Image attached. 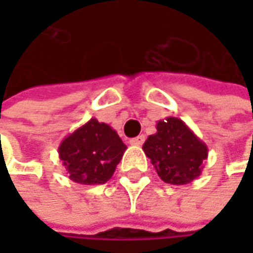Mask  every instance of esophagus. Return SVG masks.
Returning a JSON list of instances; mask_svg holds the SVG:
<instances>
[{
  "mask_svg": "<svg viewBox=\"0 0 253 253\" xmlns=\"http://www.w3.org/2000/svg\"><path fill=\"white\" fill-rule=\"evenodd\" d=\"M143 142H145V136H143V134H139V136L130 139V143H131V145H136V146H140Z\"/></svg>",
  "mask_w": 253,
  "mask_h": 253,
  "instance_id": "esophagus-1",
  "label": "esophagus"
}]
</instances>
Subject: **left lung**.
<instances>
[{"mask_svg": "<svg viewBox=\"0 0 253 253\" xmlns=\"http://www.w3.org/2000/svg\"><path fill=\"white\" fill-rule=\"evenodd\" d=\"M143 152L160 178L170 184H187L198 178L208 158V146L177 117L157 123V133L148 136Z\"/></svg>", "mask_w": 253, "mask_h": 253, "instance_id": "obj_1", "label": "left lung"}]
</instances>
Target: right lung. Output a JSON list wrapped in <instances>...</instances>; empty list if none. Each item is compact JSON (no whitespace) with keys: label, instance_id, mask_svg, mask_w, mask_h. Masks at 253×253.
<instances>
[{"label":"right lung","instance_id":"add662e5","mask_svg":"<svg viewBox=\"0 0 253 253\" xmlns=\"http://www.w3.org/2000/svg\"><path fill=\"white\" fill-rule=\"evenodd\" d=\"M126 149L113 127L90 119L63 139L58 155L73 181L104 184L113 177Z\"/></svg>","mask_w":253,"mask_h":253}]
</instances>
